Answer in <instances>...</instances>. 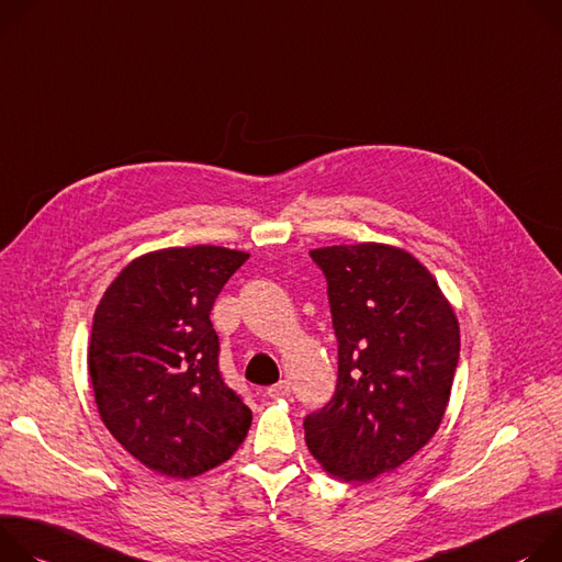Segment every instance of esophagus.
<instances>
[{
    "instance_id": "34e87169",
    "label": "esophagus",
    "mask_w": 562,
    "mask_h": 562,
    "mask_svg": "<svg viewBox=\"0 0 562 562\" xmlns=\"http://www.w3.org/2000/svg\"><path fill=\"white\" fill-rule=\"evenodd\" d=\"M290 393H292V386H290V382H288V380H281L279 384H274V386H270V389H268V397H272V400L290 397Z\"/></svg>"
}]
</instances>
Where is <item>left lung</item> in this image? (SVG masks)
Wrapping results in <instances>:
<instances>
[{"label": "left lung", "instance_id": "8db88e82", "mask_svg": "<svg viewBox=\"0 0 562 562\" xmlns=\"http://www.w3.org/2000/svg\"><path fill=\"white\" fill-rule=\"evenodd\" d=\"M328 281L339 375L333 400L303 419L315 460L370 482L411 460L440 428L460 359V326L438 281L384 243L310 252Z\"/></svg>", "mask_w": 562, "mask_h": 562}]
</instances>
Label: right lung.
Here are the masks:
<instances>
[{
    "label": "right lung",
    "mask_w": 562,
    "mask_h": 562,
    "mask_svg": "<svg viewBox=\"0 0 562 562\" xmlns=\"http://www.w3.org/2000/svg\"><path fill=\"white\" fill-rule=\"evenodd\" d=\"M247 259L216 245L156 249L124 268L95 307L89 375L98 413L124 449L167 477L223 464L252 424L221 375L210 322Z\"/></svg>",
    "instance_id": "right-lung-1"
}]
</instances>
